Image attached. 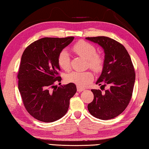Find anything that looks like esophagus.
I'll list each match as a JSON object with an SVG mask.
<instances>
[{
  "label": "esophagus",
  "mask_w": 149,
  "mask_h": 149,
  "mask_svg": "<svg viewBox=\"0 0 149 149\" xmlns=\"http://www.w3.org/2000/svg\"><path fill=\"white\" fill-rule=\"evenodd\" d=\"M77 91H78L79 93V92L84 91V88H81V87H79V86H77Z\"/></svg>",
  "instance_id": "esophagus-1"
}]
</instances>
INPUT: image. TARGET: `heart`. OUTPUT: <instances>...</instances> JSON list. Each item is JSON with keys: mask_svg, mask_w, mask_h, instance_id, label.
<instances>
[{"mask_svg": "<svg viewBox=\"0 0 149 149\" xmlns=\"http://www.w3.org/2000/svg\"><path fill=\"white\" fill-rule=\"evenodd\" d=\"M72 51L77 55L87 60V66L96 72L101 70L104 64L103 57L96 53V49L91 44L85 41H79L73 46ZM57 61L60 68L65 71L70 69V58L68 51L63 50L58 55ZM93 73L90 71L76 72L74 71L66 75L65 79L68 82L74 83L78 86H85L93 81Z\"/></svg>", "mask_w": 149, "mask_h": 149, "instance_id": "obj_1", "label": "heart"}]
</instances>
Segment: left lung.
<instances>
[{"mask_svg": "<svg viewBox=\"0 0 149 149\" xmlns=\"http://www.w3.org/2000/svg\"><path fill=\"white\" fill-rule=\"evenodd\" d=\"M104 50L103 68L96 84L109 89L102 93L93 89L94 99L88 109L96 118L108 120L121 114L130 101L135 82V72L130 54L123 46L105 36L87 37Z\"/></svg>", "mask_w": 149, "mask_h": 149, "instance_id": "1", "label": "left lung"}]
</instances>
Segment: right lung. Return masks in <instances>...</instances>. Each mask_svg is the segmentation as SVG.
Instances as JSON below:
<instances>
[{
	"mask_svg": "<svg viewBox=\"0 0 149 149\" xmlns=\"http://www.w3.org/2000/svg\"><path fill=\"white\" fill-rule=\"evenodd\" d=\"M74 37L43 38L25 49L17 74L18 88L27 111L43 122H53L68 112L77 91L74 83L57 87L61 81L58 55Z\"/></svg>",
	"mask_w": 149,
	"mask_h": 149,
	"instance_id": "obj_1",
	"label": "right lung"
}]
</instances>
